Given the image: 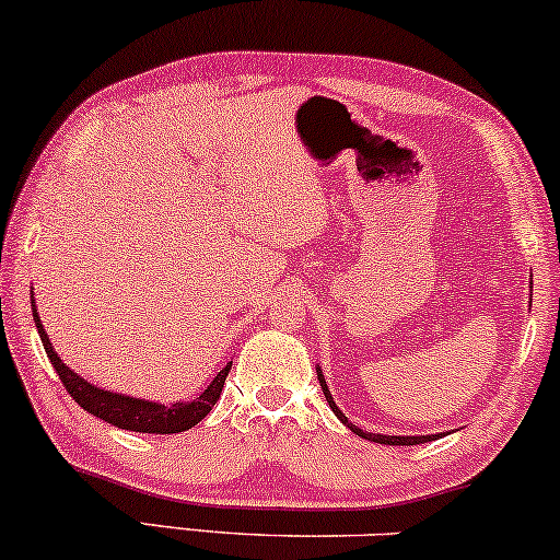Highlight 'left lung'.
Masks as SVG:
<instances>
[{"label": "left lung", "instance_id": "left-lung-1", "mask_svg": "<svg viewBox=\"0 0 560 560\" xmlns=\"http://www.w3.org/2000/svg\"><path fill=\"white\" fill-rule=\"evenodd\" d=\"M317 380H320V387H323V393H325V400H328V406L332 408V413H336L338 419H341V421L346 423V427H349V429L353 431V434L370 439V442H377V444H398V447H402V444H423V442H431V439L439 436V434H431V436H385V434H370V431H362V429L357 427V423H349V419H346L341 410H338L336 402H332L330 390H328V385H325V377H323L320 372H317Z\"/></svg>", "mask_w": 560, "mask_h": 560}]
</instances>
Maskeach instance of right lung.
<instances>
[{
  "instance_id": "right-lung-1",
  "label": "right lung",
  "mask_w": 560,
  "mask_h": 560,
  "mask_svg": "<svg viewBox=\"0 0 560 560\" xmlns=\"http://www.w3.org/2000/svg\"><path fill=\"white\" fill-rule=\"evenodd\" d=\"M33 320L35 328L40 332V341H44V349L51 359L56 374H59L61 385L67 387V393L72 395L74 402L88 410V413L97 416V419L113 423V427L126 429V431H141V434H178V431H186L196 427L203 416L214 408V402L222 395L224 380H228L230 366H224L222 372L211 380V385L198 395L196 400L190 402H173V406H160V402L139 400V398H126V395H116L108 390H101V387L90 385L88 380H82L80 374H74L67 364L61 362L59 353L54 351L51 341H48L46 328L40 325V317L35 313L33 304Z\"/></svg>"
}]
</instances>
